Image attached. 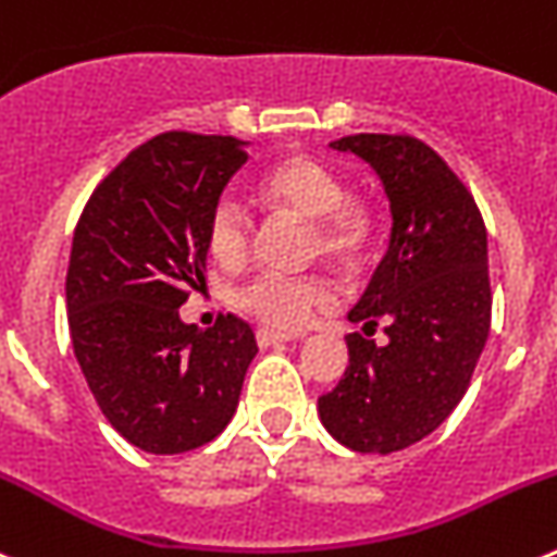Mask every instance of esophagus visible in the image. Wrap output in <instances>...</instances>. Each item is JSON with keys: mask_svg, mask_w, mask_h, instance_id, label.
I'll list each match as a JSON object with an SVG mask.
<instances>
[{"mask_svg": "<svg viewBox=\"0 0 557 557\" xmlns=\"http://www.w3.org/2000/svg\"><path fill=\"white\" fill-rule=\"evenodd\" d=\"M255 338H258L260 347H274V344H283V341L297 338V335H294V333H283V330H274V327H258Z\"/></svg>", "mask_w": 557, "mask_h": 557, "instance_id": "1", "label": "esophagus"}]
</instances>
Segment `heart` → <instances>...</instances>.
Returning a JSON list of instances; mask_svg holds the SVG:
<instances>
[{"mask_svg":"<svg viewBox=\"0 0 557 557\" xmlns=\"http://www.w3.org/2000/svg\"><path fill=\"white\" fill-rule=\"evenodd\" d=\"M258 194L274 208L290 210L310 222V255L335 263L358 267L372 249L377 235L374 210L363 199H349L347 188L313 158H288L269 169L258 180ZM252 244V219L242 202L222 197L208 216L210 255L235 267L242 263ZM330 285L319 277H288V274L263 272L238 290V305L258 315L260 322L274 327H299L313 310L330 302Z\"/></svg>","mask_w":557,"mask_h":557,"instance_id":"heart-1","label":"heart"}]
</instances>
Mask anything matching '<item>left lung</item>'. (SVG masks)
<instances>
[{
    "instance_id": "8db88e82",
    "label": "left lung",
    "mask_w": 557,
    "mask_h": 557,
    "mask_svg": "<svg viewBox=\"0 0 557 557\" xmlns=\"http://www.w3.org/2000/svg\"><path fill=\"white\" fill-rule=\"evenodd\" d=\"M391 210L385 258L347 319L385 344L347 335L349 363L319 397V419L355 453H399L433 433L463 399L491 327L488 238L472 194L410 135H347Z\"/></svg>"
}]
</instances>
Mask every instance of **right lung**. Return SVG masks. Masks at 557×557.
<instances>
[{
    "instance_id": "1",
    "label": "right lung",
    "mask_w": 557,
    "mask_h": 557,
    "mask_svg": "<svg viewBox=\"0 0 557 557\" xmlns=\"http://www.w3.org/2000/svg\"><path fill=\"white\" fill-rule=\"evenodd\" d=\"M247 147L230 135H154L97 185L74 230V355L104 419L144 453L216 438L258 355L252 327L235 315L205 333L180 319L202 283L210 210Z\"/></svg>"
}]
</instances>
